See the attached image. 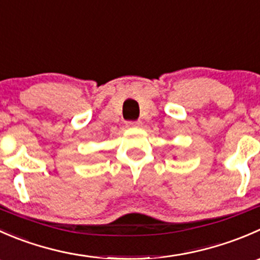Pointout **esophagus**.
<instances>
[{"label":"esophagus","mask_w":260,"mask_h":260,"mask_svg":"<svg viewBox=\"0 0 260 260\" xmlns=\"http://www.w3.org/2000/svg\"><path fill=\"white\" fill-rule=\"evenodd\" d=\"M141 121H129L126 124L127 127H141Z\"/></svg>","instance_id":"obj_1"}]
</instances>
